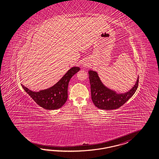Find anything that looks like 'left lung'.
Returning a JSON list of instances; mask_svg holds the SVG:
<instances>
[{
	"instance_id": "obj_1",
	"label": "left lung",
	"mask_w": 159,
	"mask_h": 159,
	"mask_svg": "<svg viewBox=\"0 0 159 159\" xmlns=\"http://www.w3.org/2000/svg\"><path fill=\"white\" fill-rule=\"evenodd\" d=\"M91 85V99L95 107L103 110L116 109L124 105L135 93L139 83V77L133 87L124 94H117L103 85L98 73L89 71Z\"/></svg>"
}]
</instances>
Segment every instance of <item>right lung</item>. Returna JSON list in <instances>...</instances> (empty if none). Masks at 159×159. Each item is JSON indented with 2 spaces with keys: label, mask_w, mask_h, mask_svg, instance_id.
<instances>
[{
  "label": "right lung",
  "mask_w": 159,
  "mask_h": 159,
  "mask_svg": "<svg viewBox=\"0 0 159 159\" xmlns=\"http://www.w3.org/2000/svg\"><path fill=\"white\" fill-rule=\"evenodd\" d=\"M80 70L79 67H73L55 85L46 90L34 92L21 84L22 88L40 107L45 109L54 110L62 107L68 98V87L71 77Z\"/></svg>",
  "instance_id": "add662e5"
}]
</instances>
